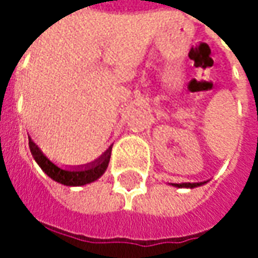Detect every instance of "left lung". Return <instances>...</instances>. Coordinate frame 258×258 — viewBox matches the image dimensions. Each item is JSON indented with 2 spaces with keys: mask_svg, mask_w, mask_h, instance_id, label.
<instances>
[{
  "mask_svg": "<svg viewBox=\"0 0 258 258\" xmlns=\"http://www.w3.org/2000/svg\"><path fill=\"white\" fill-rule=\"evenodd\" d=\"M179 186H186V187H195V186H199V184H179Z\"/></svg>",
  "mask_w": 258,
  "mask_h": 258,
  "instance_id": "left-lung-1",
  "label": "left lung"
}]
</instances>
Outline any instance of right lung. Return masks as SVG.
<instances>
[{
  "instance_id": "add662e5",
  "label": "right lung",
  "mask_w": 258,
  "mask_h": 258,
  "mask_svg": "<svg viewBox=\"0 0 258 258\" xmlns=\"http://www.w3.org/2000/svg\"><path fill=\"white\" fill-rule=\"evenodd\" d=\"M31 150H32V153L35 156L36 162L39 163V166L44 169L45 172L49 174L52 179L62 181L65 184H74L75 186V184H85V183L95 180V179H98L105 172L106 165H108V155H105L91 169L84 170V172H72V173H69V172H65V170H59L56 166H53L46 157L42 156V153L38 150L36 146H34L32 142H31Z\"/></svg>"
}]
</instances>
